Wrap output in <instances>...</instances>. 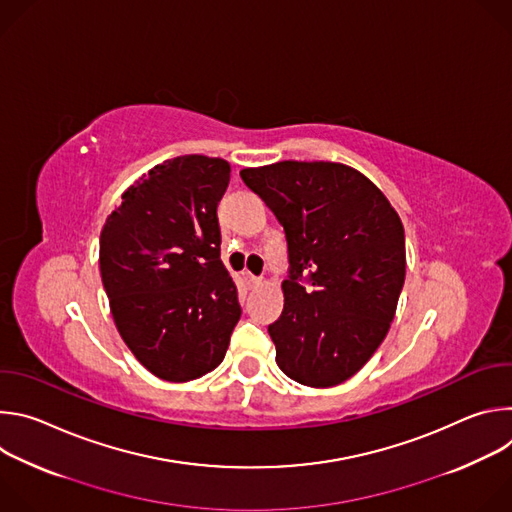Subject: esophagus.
<instances>
[{
    "label": "esophagus",
    "mask_w": 512,
    "mask_h": 512,
    "mask_svg": "<svg viewBox=\"0 0 512 512\" xmlns=\"http://www.w3.org/2000/svg\"><path fill=\"white\" fill-rule=\"evenodd\" d=\"M243 279H245L247 287H259V285H261V279L255 277V275H251V273H243Z\"/></svg>",
    "instance_id": "1"
}]
</instances>
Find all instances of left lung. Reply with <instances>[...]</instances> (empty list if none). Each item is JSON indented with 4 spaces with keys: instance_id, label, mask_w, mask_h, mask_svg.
Instances as JSON below:
<instances>
[{
    "instance_id": "1",
    "label": "left lung",
    "mask_w": 512,
    "mask_h": 512,
    "mask_svg": "<svg viewBox=\"0 0 512 512\" xmlns=\"http://www.w3.org/2000/svg\"><path fill=\"white\" fill-rule=\"evenodd\" d=\"M241 178L287 239L283 312L269 326L277 367L306 387H336L369 362L395 318L405 281L401 218L346 164L283 160L243 168Z\"/></svg>"
}]
</instances>
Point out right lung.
Segmentation results:
<instances>
[{
	"instance_id": "add662e5",
	"label": "right lung",
	"mask_w": 512,
	"mask_h": 512,
	"mask_svg": "<svg viewBox=\"0 0 512 512\" xmlns=\"http://www.w3.org/2000/svg\"><path fill=\"white\" fill-rule=\"evenodd\" d=\"M229 180L223 158L166 160L123 192L101 231L113 322L143 367L170 383L214 371L241 318L216 216Z\"/></svg>"
}]
</instances>
